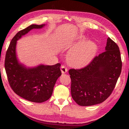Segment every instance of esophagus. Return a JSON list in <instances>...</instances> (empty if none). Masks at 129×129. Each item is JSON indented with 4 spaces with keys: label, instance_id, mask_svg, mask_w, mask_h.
<instances>
[{
    "label": "esophagus",
    "instance_id": "34e87169",
    "mask_svg": "<svg viewBox=\"0 0 129 129\" xmlns=\"http://www.w3.org/2000/svg\"><path fill=\"white\" fill-rule=\"evenodd\" d=\"M61 73L62 74H64L65 73H67L68 72V69L65 66V65H62L61 67Z\"/></svg>",
    "mask_w": 129,
    "mask_h": 129
}]
</instances>
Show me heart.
<instances>
[{
	"instance_id": "1",
	"label": "heart",
	"mask_w": 129,
	"mask_h": 129,
	"mask_svg": "<svg viewBox=\"0 0 129 129\" xmlns=\"http://www.w3.org/2000/svg\"><path fill=\"white\" fill-rule=\"evenodd\" d=\"M86 40L85 36H80L75 43V45H78L68 54V61L71 66L77 68L85 66L95 56L97 51V45L91 41L85 42Z\"/></svg>"
}]
</instances>
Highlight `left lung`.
Masks as SVG:
<instances>
[{
    "label": "left lung",
    "instance_id": "obj_1",
    "mask_svg": "<svg viewBox=\"0 0 129 129\" xmlns=\"http://www.w3.org/2000/svg\"><path fill=\"white\" fill-rule=\"evenodd\" d=\"M121 70L119 47L109 38L105 51L95 56L86 67L69 71L74 101L83 106L103 102L114 90Z\"/></svg>",
    "mask_w": 129,
    "mask_h": 129
}]
</instances>
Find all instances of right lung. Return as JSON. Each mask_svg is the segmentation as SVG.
Wrapping results in <instances>:
<instances>
[{"label": "right lung", "instance_id": "right-lung-1", "mask_svg": "<svg viewBox=\"0 0 129 129\" xmlns=\"http://www.w3.org/2000/svg\"><path fill=\"white\" fill-rule=\"evenodd\" d=\"M44 26L32 24L17 32L8 47L4 63L8 82L14 92L24 99L38 103L46 101L51 97L56 81L61 75V64L27 68L19 62L16 46L21 36L32 29H40Z\"/></svg>", "mask_w": 129, "mask_h": 129}]
</instances>
